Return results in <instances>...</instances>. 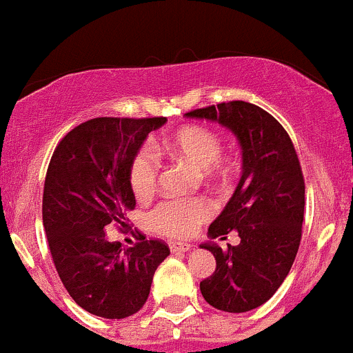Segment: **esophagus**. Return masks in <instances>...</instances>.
I'll list each match as a JSON object with an SVG mask.
<instances>
[{
    "label": "esophagus",
    "mask_w": 353,
    "mask_h": 353,
    "mask_svg": "<svg viewBox=\"0 0 353 353\" xmlns=\"http://www.w3.org/2000/svg\"><path fill=\"white\" fill-rule=\"evenodd\" d=\"M170 249H172V252H188V250L192 249L190 243H183V242H173L172 245H170Z\"/></svg>",
    "instance_id": "obj_1"
}]
</instances>
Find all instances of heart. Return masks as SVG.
<instances>
[{
	"mask_svg": "<svg viewBox=\"0 0 353 353\" xmlns=\"http://www.w3.org/2000/svg\"><path fill=\"white\" fill-rule=\"evenodd\" d=\"M158 152L205 170V175H214L221 165L225 144L221 135L205 125H185L175 134L163 139ZM159 178V163L152 152L139 151L128 168L130 188L139 201H148L154 195ZM214 212L211 202L204 197L172 199L165 201L152 212V223L159 233L172 239H187Z\"/></svg>",
	"mask_w": 353,
	"mask_h": 353,
	"instance_id": "obj_1",
	"label": "heart"
}]
</instances>
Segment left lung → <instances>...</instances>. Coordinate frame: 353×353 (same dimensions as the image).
Returning a JSON list of instances; mask_svg holds the SVG:
<instances>
[{
	"label": "left lung",
	"mask_w": 353,
	"mask_h": 353,
	"mask_svg": "<svg viewBox=\"0 0 353 353\" xmlns=\"http://www.w3.org/2000/svg\"><path fill=\"white\" fill-rule=\"evenodd\" d=\"M228 127L242 145L243 172L235 194L209 226V236L239 232V245L204 243L216 270L201 281L209 305L247 312L274 295L290 273L302 239L305 183L288 132L268 111L245 101L188 111Z\"/></svg>",
	"instance_id": "left-lung-1"
}]
</instances>
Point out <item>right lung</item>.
I'll return each instance as SVG.
<instances>
[{
    "instance_id": "1",
    "label": "right lung",
    "mask_w": 353,
    "mask_h": 353,
    "mask_svg": "<svg viewBox=\"0 0 353 353\" xmlns=\"http://www.w3.org/2000/svg\"><path fill=\"white\" fill-rule=\"evenodd\" d=\"M165 117L87 120L59 141L44 180L43 223L61 283L87 312L123 319L142 309L152 276L170 256L163 240L145 239L123 249L108 242L106 228H130L135 208L128 168L149 132Z\"/></svg>"
}]
</instances>
